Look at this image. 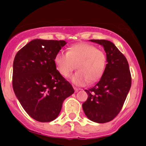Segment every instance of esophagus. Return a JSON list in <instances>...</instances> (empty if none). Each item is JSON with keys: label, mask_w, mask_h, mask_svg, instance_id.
<instances>
[{"label": "esophagus", "mask_w": 146, "mask_h": 146, "mask_svg": "<svg viewBox=\"0 0 146 146\" xmlns=\"http://www.w3.org/2000/svg\"><path fill=\"white\" fill-rule=\"evenodd\" d=\"M74 91H75L76 93H77V91L80 90V88H76V87H74Z\"/></svg>", "instance_id": "esophagus-1"}]
</instances>
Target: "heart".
Here are the masks:
<instances>
[{
  "mask_svg": "<svg viewBox=\"0 0 146 146\" xmlns=\"http://www.w3.org/2000/svg\"><path fill=\"white\" fill-rule=\"evenodd\" d=\"M56 69L63 77H68L76 68L77 72L71 77L76 85L99 80L104 74L107 65V56L103 51L91 44L77 43L68 48L66 53L59 52L54 58Z\"/></svg>",
  "mask_w": 146,
  "mask_h": 146,
  "instance_id": "1",
  "label": "heart"
}]
</instances>
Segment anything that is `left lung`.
Wrapping results in <instances>:
<instances>
[{
  "instance_id": "obj_1",
  "label": "left lung",
  "mask_w": 146,
  "mask_h": 146,
  "mask_svg": "<svg viewBox=\"0 0 146 146\" xmlns=\"http://www.w3.org/2000/svg\"><path fill=\"white\" fill-rule=\"evenodd\" d=\"M102 45L106 52V69L97 84L88 90L82 104L85 114L91 121L103 123L112 121L121 111L130 90L131 77L128 61L113 42L91 39Z\"/></svg>"
}]
</instances>
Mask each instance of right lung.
I'll return each mask as SVG.
<instances>
[{"label":"right lung","mask_w":146,"mask_h":146,"mask_svg":"<svg viewBox=\"0 0 146 146\" xmlns=\"http://www.w3.org/2000/svg\"><path fill=\"white\" fill-rule=\"evenodd\" d=\"M66 44L63 40L37 38L15 55L13 89L25 111L39 122L55 120L64 100L74 92L54 64L55 55Z\"/></svg>","instance_id":"obj_1"}]
</instances>
